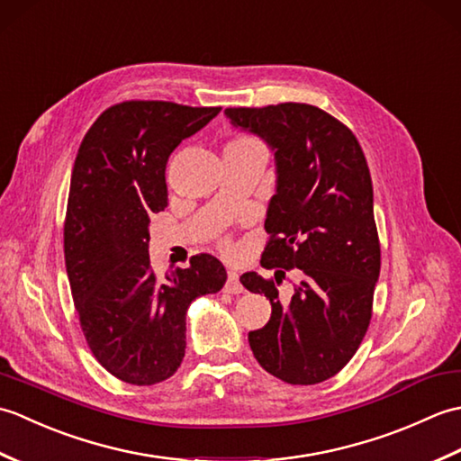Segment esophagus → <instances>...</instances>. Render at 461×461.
<instances>
[{
	"label": "esophagus",
	"mask_w": 461,
	"mask_h": 461,
	"mask_svg": "<svg viewBox=\"0 0 461 461\" xmlns=\"http://www.w3.org/2000/svg\"><path fill=\"white\" fill-rule=\"evenodd\" d=\"M225 289H228V293H243V285L240 283L238 271H228V281H225Z\"/></svg>",
	"instance_id": "obj_1"
}]
</instances>
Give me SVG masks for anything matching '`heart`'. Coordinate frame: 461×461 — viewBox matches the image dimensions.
<instances>
[{"label": "heart", "instance_id": "obj_1", "mask_svg": "<svg viewBox=\"0 0 461 461\" xmlns=\"http://www.w3.org/2000/svg\"><path fill=\"white\" fill-rule=\"evenodd\" d=\"M249 146H259V144L253 139H249V136H236V139L228 142L225 149H249Z\"/></svg>", "mask_w": 461, "mask_h": 461}]
</instances>
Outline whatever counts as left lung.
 I'll return each instance as SVG.
<instances>
[{
    "instance_id": "8db88e82",
    "label": "left lung",
    "mask_w": 461,
    "mask_h": 461,
    "mask_svg": "<svg viewBox=\"0 0 461 461\" xmlns=\"http://www.w3.org/2000/svg\"><path fill=\"white\" fill-rule=\"evenodd\" d=\"M231 126L259 136L276 158L261 266L276 279L240 281L271 303V319L249 332L253 357L287 384H319L355 357L372 317L380 243L368 164L357 136L305 103L225 109ZM287 270L300 281L280 295Z\"/></svg>"
}]
</instances>
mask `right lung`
I'll return each mask as SVG.
<instances>
[{"label": "right lung", "instance_id": "1", "mask_svg": "<svg viewBox=\"0 0 461 461\" xmlns=\"http://www.w3.org/2000/svg\"><path fill=\"white\" fill-rule=\"evenodd\" d=\"M220 106L129 101L106 109L77 152L65 218V266L95 358L129 384L170 378L185 352L190 303L218 293L228 273L198 253L156 277L150 215L168 205L166 162Z\"/></svg>", "mask_w": 461, "mask_h": 461}]
</instances>
